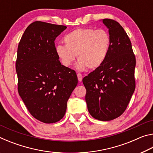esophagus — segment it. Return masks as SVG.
<instances>
[{"mask_svg":"<svg viewBox=\"0 0 153 153\" xmlns=\"http://www.w3.org/2000/svg\"><path fill=\"white\" fill-rule=\"evenodd\" d=\"M77 79H78V81L79 82H82V78H83L82 75L80 74H77Z\"/></svg>","mask_w":153,"mask_h":153,"instance_id":"esophagus-1","label":"esophagus"}]
</instances>
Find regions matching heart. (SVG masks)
<instances>
[{
    "mask_svg": "<svg viewBox=\"0 0 153 153\" xmlns=\"http://www.w3.org/2000/svg\"><path fill=\"white\" fill-rule=\"evenodd\" d=\"M65 45H57L55 52L61 63L71 65L77 57L76 68L79 71L87 67L95 69L104 63L109 53L111 36L105 30L79 28L67 33L64 37Z\"/></svg>",
    "mask_w": 153,
    "mask_h": 153,
    "instance_id": "obj_1",
    "label": "heart"
}]
</instances>
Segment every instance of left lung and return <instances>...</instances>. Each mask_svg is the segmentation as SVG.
Wrapping results in <instances>:
<instances>
[{
    "label": "left lung",
    "mask_w": 153,
    "mask_h": 153,
    "mask_svg": "<svg viewBox=\"0 0 153 153\" xmlns=\"http://www.w3.org/2000/svg\"><path fill=\"white\" fill-rule=\"evenodd\" d=\"M111 44L101 66L84 77L88 110L93 117L110 121L126 111L135 90L136 58L128 34L117 22L102 19Z\"/></svg>",
    "instance_id": "left-lung-1"
}]
</instances>
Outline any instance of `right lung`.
<instances>
[{
  "mask_svg": "<svg viewBox=\"0 0 153 153\" xmlns=\"http://www.w3.org/2000/svg\"><path fill=\"white\" fill-rule=\"evenodd\" d=\"M66 28L34 22L18 45V92L31 115L45 123L63 117L67 100L77 84L76 71L61 65L55 52L56 38Z\"/></svg>",
  "mask_w": 153,
  "mask_h": 153,
  "instance_id": "add662e5",
  "label": "right lung"
}]
</instances>
